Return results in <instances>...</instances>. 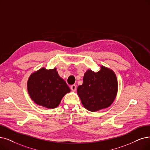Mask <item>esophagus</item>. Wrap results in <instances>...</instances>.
Returning a JSON list of instances; mask_svg holds the SVG:
<instances>
[{
    "label": "esophagus",
    "mask_w": 150,
    "mask_h": 150,
    "mask_svg": "<svg viewBox=\"0 0 150 150\" xmlns=\"http://www.w3.org/2000/svg\"><path fill=\"white\" fill-rule=\"evenodd\" d=\"M71 89L72 90V91H73V92H75L76 91V85H72L71 86Z\"/></svg>",
    "instance_id": "esophagus-1"
}]
</instances>
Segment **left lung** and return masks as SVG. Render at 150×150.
Wrapping results in <instances>:
<instances>
[{"label": "left lung", "mask_w": 150, "mask_h": 150, "mask_svg": "<svg viewBox=\"0 0 150 150\" xmlns=\"http://www.w3.org/2000/svg\"><path fill=\"white\" fill-rule=\"evenodd\" d=\"M81 102L90 111H97L109 107L117 92V81L114 72L103 66L97 73L87 70L82 85L77 87Z\"/></svg>", "instance_id": "8db88e82"}]
</instances>
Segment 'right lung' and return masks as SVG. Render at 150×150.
<instances>
[{"label":"right lung","mask_w":150,"mask_h":150,"mask_svg":"<svg viewBox=\"0 0 150 150\" xmlns=\"http://www.w3.org/2000/svg\"><path fill=\"white\" fill-rule=\"evenodd\" d=\"M28 91L30 97L36 104L47 108H55L71 90L59 76L56 68H42L30 76Z\"/></svg>","instance_id":"right-lung-1"}]
</instances>
